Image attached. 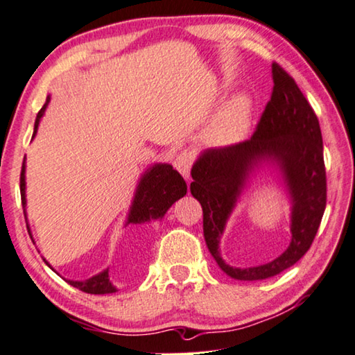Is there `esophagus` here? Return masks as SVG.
Wrapping results in <instances>:
<instances>
[{
    "label": "esophagus",
    "mask_w": 355,
    "mask_h": 355,
    "mask_svg": "<svg viewBox=\"0 0 355 355\" xmlns=\"http://www.w3.org/2000/svg\"><path fill=\"white\" fill-rule=\"evenodd\" d=\"M193 162H194V153L188 150L182 151V153L177 156L175 162H173L177 167V171L182 173L184 180H188V182L191 180V167H193Z\"/></svg>",
    "instance_id": "1"
}]
</instances>
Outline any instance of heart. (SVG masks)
<instances>
[{"label":"heart","instance_id":"1","mask_svg":"<svg viewBox=\"0 0 355 355\" xmlns=\"http://www.w3.org/2000/svg\"><path fill=\"white\" fill-rule=\"evenodd\" d=\"M256 103L248 92H240L219 107L207 128V140L215 147H230L248 136Z\"/></svg>","mask_w":355,"mask_h":355}]
</instances>
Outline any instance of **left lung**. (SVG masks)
Here are the masks:
<instances>
[{
    "label": "left lung",
    "mask_w": 355,
    "mask_h": 355,
    "mask_svg": "<svg viewBox=\"0 0 355 355\" xmlns=\"http://www.w3.org/2000/svg\"><path fill=\"white\" fill-rule=\"evenodd\" d=\"M273 92L250 140L202 151L191 168V194L204 210L207 248L219 268L240 281L267 279L300 261L309 250L327 202L324 147L318 116L288 72L272 64ZM277 173L291 204V243L283 255L257 268H232L218 243L234 207L262 168Z\"/></svg>",
    "instance_id": "left-lung-1"
}]
</instances>
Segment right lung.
<instances>
[{
  "label": "right lung",
  "instance_id": "1",
  "mask_svg": "<svg viewBox=\"0 0 355 355\" xmlns=\"http://www.w3.org/2000/svg\"><path fill=\"white\" fill-rule=\"evenodd\" d=\"M50 103V96H47L46 104L36 116L35 121V131H33V139L37 134L39 123H41V118L46 114V109ZM26 157L24 161V166H21V173H20V194H21V205H24V213L26 219ZM187 182H184L183 177L173 168L171 164H166V162H156V164L150 166L147 171H145L136 187V193H134V198L131 202V207H129L126 223L128 224H144V223H151V221H161L164 215L167 213L168 208H171L178 199H182L184 194H187ZM28 232L31 235L30 224L26 223ZM44 262L52 268V266L44 259ZM53 270V268H52ZM67 283L74 288L80 289L87 294H114L118 289L112 284L109 279V268L103 270L94 277L83 279V281H74V279H66Z\"/></svg>",
  "mask_w": 355,
  "mask_h": 355
}]
</instances>
